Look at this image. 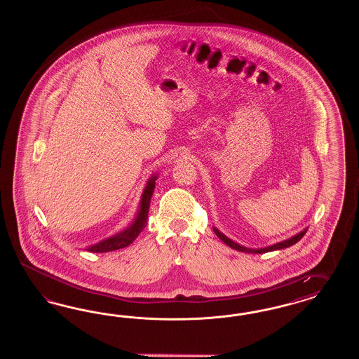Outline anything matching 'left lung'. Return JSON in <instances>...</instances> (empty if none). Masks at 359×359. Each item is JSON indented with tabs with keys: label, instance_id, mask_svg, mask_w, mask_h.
<instances>
[{
	"label": "left lung",
	"instance_id": "obj_1",
	"mask_svg": "<svg viewBox=\"0 0 359 359\" xmlns=\"http://www.w3.org/2000/svg\"><path fill=\"white\" fill-rule=\"evenodd\" d=\"M306 230H308V228H305L304 230L299 231L297 234H294V236H292L291 238L284 239V241H280V242L273 243V245H270V246H266V248H258V249H252V248H245V246L239 245L237 242H234L233 239H230L229 237H226L224 233H221L216 226H213V231L216 233V236H217L218 238L221 239L224 243H226L229 248H231V249H234V250L242 251V252H249V254H263V252H269V251L287 249V248L292 246V245H294L296 242H299L300 239L303 238L305 233H306Z\"/></svg>",
	"mask_w": 359,
	"mask_h": 359
}]
</instances>
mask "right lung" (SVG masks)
Here are the masks:
<instances>
[{"label": "right lung", "mask_w": 359, "mask_h": 359, "mask_svg": "<svg viewBox=\"0 0 359 359\" xmlns=\"http://www.w3.org/2000/svg\"><path fill=\"white\" fill-rule=\"evenodd\" d=\"M158 179V174L151 175V177L147 180L146 187L143 189L140 201V207L135 213V217L133 219L128 228L121 230L120 233L102 239L95 245L88 246L87 250L90 252H108V251L120 250L133 243V241L141 234L142 230L146 226V221L149 216L150 209V201H151L152 192L155 188V182Z\"/></svg>", "instance_id": "1"}]
</instances>
